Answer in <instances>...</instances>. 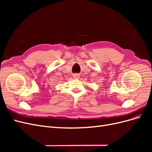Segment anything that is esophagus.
Listing matches in <instances>:
<instances>
[{
    "label": "esophagus",
    "mask_w": 152,
    "mask_h": 152,
    "mask_svg": "<svg viewBox=\"0 0 152 152\" xmlns=\"http://www.w3.org/2000/svg\"><path fill=\"white\" fill-rule=\"evenodd\" d=\"M79 77L80 75L79 73H74V74H73V77H74L75 79H78V78H79Z\"/></svg>",
    "instance_id": "1"
}]
</instances>
